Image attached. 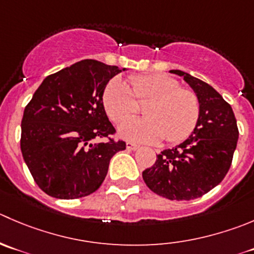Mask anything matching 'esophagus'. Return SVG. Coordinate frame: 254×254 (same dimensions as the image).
I'll return each mask as SVG.
<instances>
[{
  "label": "esophagus",
  "instance_id": "esophagus-1",
  "mask_svg": "<svg viewBox=\"0 0 254 254\" xmlns=\"http://www.w3.org/2000/svg\"><path fill=\"white\" fill-rule=\"evenodd\" d=\"M127 149L129 150V151H135V150L139 149V145L132 144V142H127Z\"/></svg>",
  "mask_w": 254,
  "mask_h": 254
}]
</instances>
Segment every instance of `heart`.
<instances>
[{
	"label": "heart",
	"mask_w": 254,
	"mask_h": 254,
	"mask_svg": "<svg viewBox=\"0 0 254 254\" xmlns=\"http://www.w3.org/2000/svg\"><path fill=\"white\" fill-rule=\"evenodd\" d=\"M130 87L119 77L113 78L103 93L108 117L119 124L137 111V102H147L145 118L123 123L119 132L135 142L179 144L195 130L200 118V102L192 90L180 88L179 82L162 73L134 74Z\"/></svg>",
	"instance_id": "heart-1"
}]
</instances>
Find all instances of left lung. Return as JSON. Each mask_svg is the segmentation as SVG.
I'll return each mask as SVG.
<instances>
[{"label": "left lung", "instance_id": "1", "mask_svg": "<svg viewBox=\"0 0 254 254\" xmlns=\"http://www.w3.org/2000/svg\"><path fill=\"white\" fill-rule=\"evenodd\" d=\"M200 102V118L189 139L157 155L155 164L142 171L152 192L169 200H193L217 186L230 170L237 146L238 127L231 105L210 84L182 70Z\"/></svg>", "mask_w": 254, "mask_h": 254}]
</instances>
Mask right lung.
Segmentation results:
<instances>
[{
  "mask_svg": "<svg viewBox=\"0 0 254 254\" xmlns=\"http://www.w3.org/2000/svg\"><path fill=\"white\" fill-rule=\"evenodd\" d=\"M125 70L84 59L48 75L24 108L21 151L39 189L56 198L73 200L95 192L110 159L125 150L103 105V93ZM107 137L105 143L95 138Z\"/></svg>",
  "mask_w": 254,
  "mask_h": 254,
  "instance_id": "add662e5",
  "label": "right lung"
}]
</instances>
